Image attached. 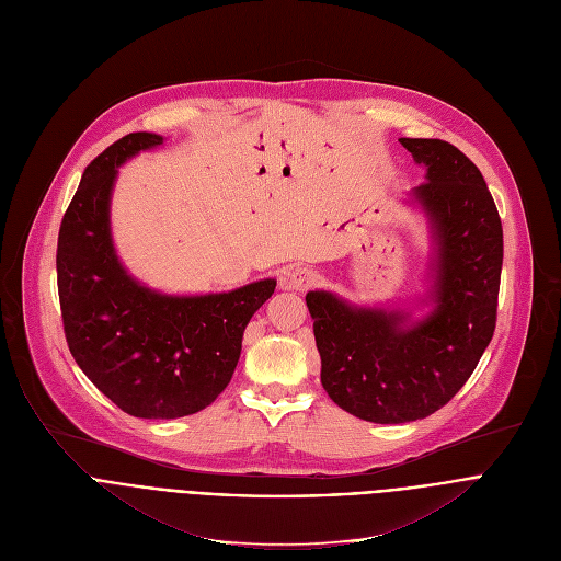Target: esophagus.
Returning <instances> with one entry per match:
<instances>
[{"label": "esophagus", "instance_id": "34e87169", "mask_svg": "<svg viewBox=\"0 0 561 561\" xmlns=\"http://www.w3.org/2000/svg\"><path fill=\"white\" fill-rule=\"evenodd\" d=\"M318 282H320V275H318L313 268H309V266H297V268H290V271H286V273L282 275L279 286H282L284 290H309V288H313Z\"/></svg>", "mask_w": 561, "mask_h": 561}]
</instances>
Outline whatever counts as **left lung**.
Instances as JSON below:
<instances>
[{
	"label": "left lung",
	"instance_id": "1",
	"mask_svg": "<svg viewBox=\"0 0 561 561\" xmlns=\"http://www.w3.org/2000/svg\"><path fill=\"white\" fill-rule=\"evenodd\" d=\"M399 141L426 169L408 196L431 239L424 293L403 307L307 293L322 388L375 424L424 420L467 383L494 335L503 266L499 209L478 167L449 141Z\"/></svg>",
	"mask_w": 561,
	"mask_h": 561
}]
</instances>
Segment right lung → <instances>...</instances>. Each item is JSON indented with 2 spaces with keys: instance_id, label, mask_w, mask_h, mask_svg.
<instances>
[{
  "instance_id": "right-lung-1",
  "label": "right lung",
  "mask_w": 561,
  "mask_h": 561,
  "mask_svg": "<svg viewBox=\"0 0 561 561\" xmlns=\"http://www.w3.org/2000/svg\"><path fill=\"white\" fill-rule=\"evenodd\" d=\"M130 133L85 169L58 234V295L67 345L85 377L124 413L175 420L228 388L243 331L275 293L259 279L226 293L171 295L128 273L112 241L110 201L119 167L162 146Z\"/></svg>"
}]
</instances>
